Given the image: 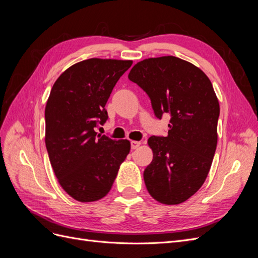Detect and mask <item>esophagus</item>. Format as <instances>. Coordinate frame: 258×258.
<instances>
[{"mask_svg": "<svg viewBox=\"0 0 258 258\" xmlns=\"http://www.w3.org/2000/svg\"><path fill=\"white\" fill-rule=\"evenodd\" d=\"M140 145H141V142L140 141H132L131 142V150H136Z\"/></svg>", "mask_w": 258, "mask_h": 258, "instance_id": "1", "label": "esophagus"}]
</instances>
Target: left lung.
<instances>
[{
  "instance_id": "obj_1",
  "label": "left lung",
  "mask_w": 258,
  "mask_h": 258,
  "mask_svg": "<svg viewBox=\"0 0 258 258\" xmlns=\"http://www.w3.org/2000/svg\"><path fill=\"white\" fill-rule=\"evenodd\" d=\"M150 97L157 118L170 114L167 137L153 136V160L144 170L151 196L178 205L205 183L217 144L220 104L209 77L173 56L140 61L128 75Z\"/></svg>"
}]
</instances>
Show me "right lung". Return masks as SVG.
Returning <instances> with one entry per match:
<instances>
[{
	"mask_svg": "<svg viewBox=\"0 0 258 258\" xmlns=\"http://www.w3.org/2000/svg\"><path fill=\"white\" fill-rule=\"evenodd\" d=\"M131 60L91 58L70 67L54 82L45 107V143L58 182L81 202L111 190L130 152L128 140L97 135L107 118L105 104Z\"/></svg>",
	"mask_w": 258,
	"mask_h": 258,
	"instance_id": "add662e5",
	"label": "right lung"
}]
</instances>
